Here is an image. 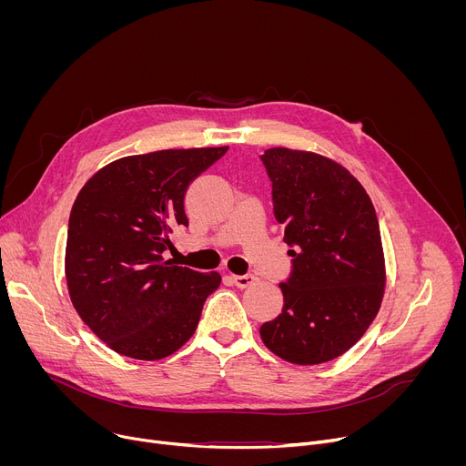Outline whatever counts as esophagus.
Returning a JSON list of instances; mask_svg holds the SVG:
<instances>
[{"label": "esophagus", "instance_id": "34e87169", "mask_svg": "<svg viewBox=\"0 0 466 466\" xmlns=\"http://www.w3.org/2000/svg\"><path fill=\"white\" fill-rule=\"evenodd\" d=\"M232 282L239 288V289H245V288H248V286H252L254 282H256V277L254 275H234L232 277Z\"/></svg>", "mask_w": 466, "mask_h": 466}]
</instances>
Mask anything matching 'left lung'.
Instances as JSON below:
<instances>
[{
  "label": "left lung",
  "instance_id": "1",
  "mask_svg": "<svg viewBox=\"0 0 466 466\" xmlns=\"http://www.w3.org/2000/svg\"><path fill=\"white\" fill-rule=\"evenodd\" d=\"M275 218L289 245L282 313L261 324L271 352L295 365L336 360L374 320L385 288L380 225L363 186L324 157L268 149Z\"/></svg>",
  "mask_w": 466,
  "mask_h": 466
}]
</instances>
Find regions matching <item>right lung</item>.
Listing matches in <instances>:
<instances>
[{"label":"right lung","mask_w":466,"mask_h":466,"mask_svg":"<svg viewBox=\"0 0 466 466\" xmlns=\"http://www.w3.org/2000/svg\"><path fill=\"white\" fill-rule=\"evenodd\" d=\"M228 147L166 149L125 157L99 169L79 191L66 243L72 302L114 352L162 360L197 328L221 277L166 259L169 234L187 227L189 184Z\"/></svg>","instance_id":"right-lung-1"}]
</instances>
